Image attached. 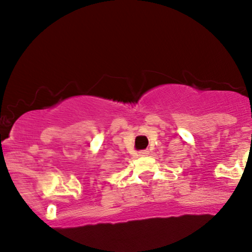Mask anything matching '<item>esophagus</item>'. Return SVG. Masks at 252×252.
Returning <instances> with one entry per match:
<instances>
[{"mask_svg":"<svg viewBox=\"0 0 252 252\" xmlns=\"http://www.w3.org/2000/svg\"><path fill=\"white\" fill-rule=\"evenodd\" d=\"M138 154H140V156H147L149 154V152L148 150H141L140 153H138Z\"/></svg>","mask_w":252,"mask_h":252,"instance_id":"1","label":"esophagus"}]
</instances>
